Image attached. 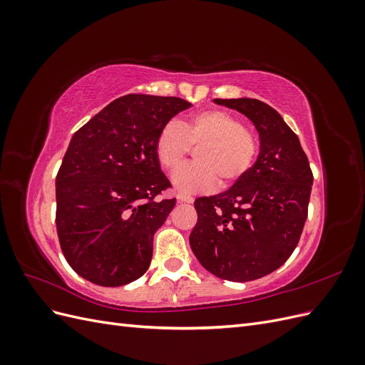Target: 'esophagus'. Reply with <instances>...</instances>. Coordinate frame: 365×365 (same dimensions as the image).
<instances>
[{"label":"esophagus","mask_w":365,"mask_h":365,"mask_svg":"<svg viewBox=\"0 0 365 365\" xmlns=\"http://www.w3.org/2000/svg\"><path fill=\"white\" fill-rule=\"evenodd\" d=\"M176 200H178L180 202L192 204V202H193V196H190V195H185V193H178V196H176Z\"/></svg>","instance_id":"esophagus-1"}]
</instances>
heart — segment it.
<instances>
[{
    "instance_id": "b5f03b06",
    "label": "heart",
    "mask_w": 365,
    "mask_h": 365,
    "mask_svg": "<svg viewBox=\"0 0 365 365\" xmlns=\"http://www.w3.org/2000/svg\"><path fill=\"white\" fill-rule=\"evenodd\" d=\"M160 168L173 173L196 149V164L173 175L172 184L182 193L207 192L219 181L220 187L236 182L251 168L259 141L242 120L222 109H207L178 123H168L155 138Z\"/></svg>"
}]
</instances>
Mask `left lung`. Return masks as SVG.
Returning <instances> with one entry per match:
<instances>
[{"mask_svg": "<svg viewBox=\"0 0 365 365\" xmlns=\"http://www.w3.org/2000/svg\"><path fill=\"white\" fill-rule=\"evenodd\" d=\"M257 129L256 163L227 192L197 197L192 251L213 275L250 282L289 259L307 217L314 176L306 153L282 115L257 98H215Z\"/></svg>", "mask_w": 365, "mask_h": 365, "instance_id": "obj_1", "label": "left lung"}]
</instances>
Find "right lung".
I'll list each match as a JSON object with an SVG mask.
<instances>
[{
    "label": "right lung",
    "mask_w": 365,
    "mask_h": 365,
    "mask_svg": "<svg viewBox=\"0 0 365 365\" xmlns=\"http://www.w3.org/2000/svg\"><path fill=\"white\" fill-rule=\"evenodd\" d=\"M184 98L128 94L73 135L56 176V228L70 267L91 283L128 284L150 264L153 235L175 200L155 157L158 132Z\"/></svg>",
    "instance_id": "1"
}]
</instances>
